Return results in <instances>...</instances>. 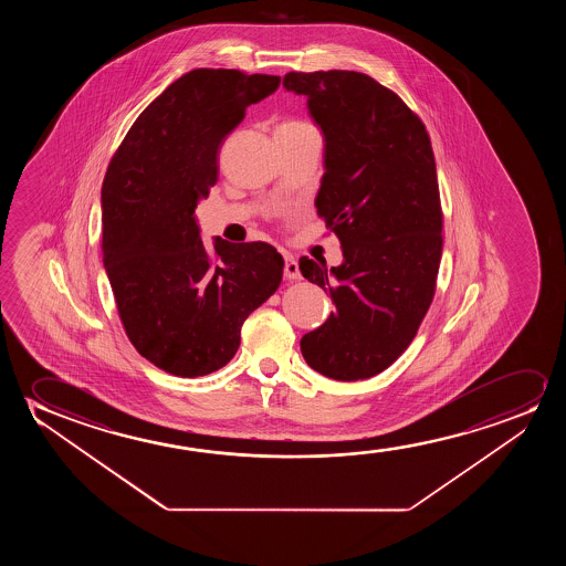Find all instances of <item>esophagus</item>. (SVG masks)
<instances>
[{"label":"esophagus","instance_id":"esophagus-1","mask_svg":"<svg viewBox=\"0 0 566 566\" xmlns=\"http://www.w3.org/2000/svg\"><path fill=\"white\" fill-rule=\"evenodd\" d=\"M284 276H286L287 280L302 279L300 264H297V261H295L294 256H286V263H284Z\"/></svg>","mask_w":566,"mask_h":566}]
</instances>
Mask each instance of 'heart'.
<instances>
[{
	"label": "heart",
	"instance_id": "heart-1",
	"mask_svg": "<svg viewBox=\"0 0 566 566\" xmlns=\"http://www.w3.org/2000/svg\"><path fill=\"white\" fill-rule=\"evenodd\" d=\"M282 125H287V127H302V125H307V124H302V122H286V124H282Z\"/></svg>",
	"mask_w": 566,
	"mask_h": 566
}]
</instances>
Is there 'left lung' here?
Returning a JSON list of instances; mask_svg holds the SVG:
<instances>
[{
  "instance_id": "8db88e82",
  "label": "left lung",
  "mask_w": 566,
  "mask_h": 566,
  "mask_svg": "<svg viewBox=\"0 0 566 566\" xmlns=\"http://www.w3.org/2000/svg\"><path fill=\"white\" fill-rule=\"evenodd\" d=\"M282 85L307 96L325 135L315 207L344 253L333 269L300 259L336 305L303 336L302 354L328 379H369L402 356L433 302L442 209L431 139L418 114L365 73L290 71Z\"/></svg>"
}]
</instances>
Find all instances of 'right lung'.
<instances>
[{"label":"right lung","instance_id":"1","mask_svg":"<svg viewBox=\"0 0 566 566\" xmlns=\"http://www.w3.org/2000/svg\"><path fill=\"white\" fill-rule=\"evenodd\" d=\"M276 75L193 70L140 112L102 184V255L125 334L176 377H202L240 348L243 321L282 282L263 243L207 248L195 207L218 179V153Z\"/></svg>","mask_w":566,"mask_h":566}]
</instances>
